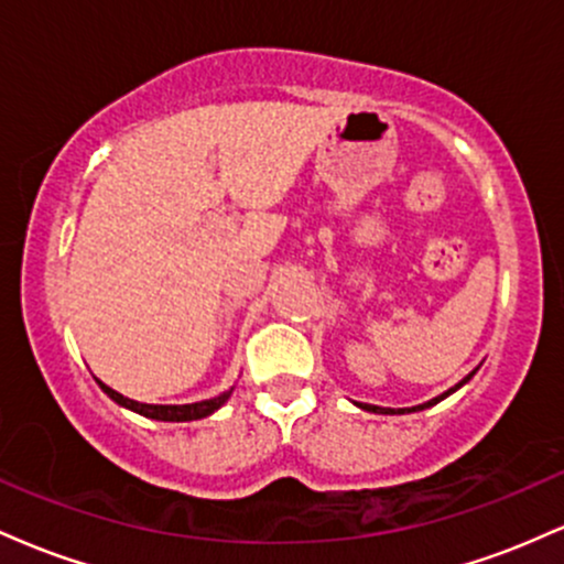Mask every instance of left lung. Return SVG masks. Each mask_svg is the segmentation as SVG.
<instances>
[{"label":"left lung","mask_w":564,"mask_h":564,"mask_svg":"<svg viewBox=\"0 0 564 564\" xmlns=\"http://www.w3.org/2000/svg\"><path fill=\"white\" fill-rule=\"evenodd\" d=\"M471 373H475V371H471ZM471 373H469V377L467 379H464L462 381V384H467V381L471 379ZM462 384H456V387H453V390H448V392H443V394H440V398H435V400H430V403H424V405H416V408H408V411H424V408H430V405H435V403H440V400H443V398H448V394L451 392H456L458 390V387H462ZM360 408H364V411H373V413H405V408H398V411H394V408H379V405H360Z\"/></svg>","instance_id":"8db88e82"}]
</instances>
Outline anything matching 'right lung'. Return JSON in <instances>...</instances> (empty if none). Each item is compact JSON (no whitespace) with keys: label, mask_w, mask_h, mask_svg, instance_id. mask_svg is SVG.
Returning a JSON list of instances; mask_svg holds the SVG:
<instances>
[{"label":"right lung","mask_w":564,"mask_h":564,"mask_svg":"<svg viewBox=\"0 0 564 564\" xmlns=\"http://www.w3.org/2000/svg\"><path fill=\"white\" fill-rule=\"evenodd\" d=\"M100 387L106 390L108 398L116 400L119 405H124L134 413H142V416H148V419H156V422H196V419H204V416H209V413H215L232 392V390H228V392L219 394V398L200 400V403H191V405H148V403H138V400L124 398V394L111 390V387H106L102 381H100Z\"/></svg>","instance_id":"1"}]
</instances>
